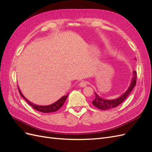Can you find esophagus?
<instances>
[{
	"label": "esophagus",
	"mask_w": 152,
	"mask_h": 152,
	"mask_svg": "<svg viewBox=\"0 0 152 152\" xmlns=\"http://www.w3.org/2000/svg\"><path fill=\"white\" fill-rule=\"evenodd\" d=\"M87 86V82L84 81V80H82L81 81L80 83H79V86L81 87H84Z\"/></svg>",
	"instance_id": "34e87169"
}]
</instances>
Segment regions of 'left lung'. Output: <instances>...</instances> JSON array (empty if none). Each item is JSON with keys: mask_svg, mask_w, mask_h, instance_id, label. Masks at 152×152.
<instances>
[{"mask_svg": "<svg viewBox=\"0 0 152 152\" xmlns=\"http://www.w3.org/2000/svg\"><path fill=\"white\" fill-rule=\"evenodd\" d=\"M136 79H137V73L136 71L133 72L131 82V84L129 87H128L127 91L124 93L120 97H118L117 99H105L103 98H101L100 96L96 93H95L96 98L93 101V104L96 108H98L100 110H106L112 109L113 108L117 107L120 104H121L124 100H125L127 96L131 93L132 89L136 86Z\"/></svg>", "mask_w": 152, "mask_h": 152, "instance_id": "obj_1", "label": "left lung"}]
</instances>
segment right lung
Listing matches in <instances>:
<instances>
[{
  "instance_id": "add662e5",
  "label": "right lung",
  "mask_w": 152,
  "mask_h": 152,
  "mask_svg": "<svg viewBox=\"0 0 152 152\" xmlns=\"http://www.w3.org/2000/svg\"><path fill=\"white\" fill-rule=\"evenodd\" d=\"M18 90H19L20 94L21 96V97L23 98V99H25L26 101V102H28V103L30 105H31V107H33L35 110H37V111H39L40 112H43V113H50V112H56L57 110H58L59 108H60L63 105V104L65 103V101L68 97V94L66 96H63L62 98L58 99L57 102H56L51 104L46 105V106H42V105H37L33 103L30 102V101H28L23 95V94L21 93V92L19 88H18Z\"/></svg>"
}]
</instances>
